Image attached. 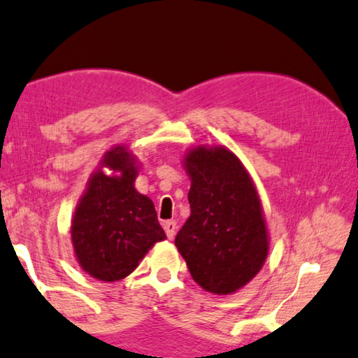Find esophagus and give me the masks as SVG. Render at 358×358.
<instances>
[{"instance_id":"esophagus-1","label":"esophagus","mask_w":358,"mask_h":358,"mask_svg":"<svg viewBox=\"0 0 358 358\" xmlns=\"http://www.w3.org/2000/svg\"><path fill=\"white\" fill-rule=\"evenodd\" d=\"M176 222L174 220H166L165 223H163V229H165V233H166V237L169 241L173 239V237L176 236Z\"/></svg>"}]
</instances>
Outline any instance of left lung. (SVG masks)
<instances>
[{
	"mask_svg": "<svg viewBox=\"0 0 358 358\" xmlns=\"http://www.w3.org/2000/svg\"><path fill=\"white\" fill-rule=\"evenodd\" d=\"M190 217L176 247L204 291L228 296L250 283L268 255L264 210L252 176L223 146L185 152Z\"/></svg>",
	"mask_w": 358,
	"mask_h": 358,
	"instance_id": "obj_1",
	"label": "left lung"
}]
</instances>
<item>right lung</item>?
Masks as SVG:
<instances>
[{
  "mask_svg": "<svg viewBox=\"0 0 358 358\" xmlns=\"http://www.w3.org/2000/svg\"><path fill=\"white\" fill-rule=\"evenodd\" d=\"M108 167L111 175L104 173ZM136 157L127 146L106 150L75 208L71 223L80 267L100 281L122 280L157 242L166 239L152 199L135 189Z\"/></svg>",
  "mask_w": 358,
  "mask_h": 358,
  "instance_id": "1",
  "label": "right lung"
}]
</instances>
